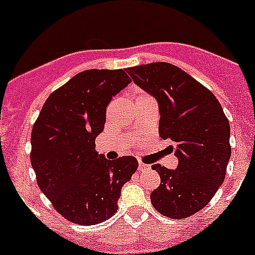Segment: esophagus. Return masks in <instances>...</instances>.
<instances>
[{
	"label": "esophagus",
	"mask_w": 255,
	"mask_h": 255,
	"mask_svg": "<svg viewBox=\"0 0 255 255\" xmlns=\"http://www.w3.org/2000/svg\"><path fill=\"white\" fill-rule=\"evenodd\" d=\"M138 170H139V172H145L147 170H149V166L145 163H143V162H140L138 166Z\"/></svg>",
	"instance_id": "obj_1"
}]
</instances>
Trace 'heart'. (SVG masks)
Segmentation results:
<instances>
[{"mask_svg":"<svg viewBox=\"0 0 255 255\" xmlns=\"http://www.w3.org/2000/svg\"><path fill=\"white\" fill-rule=\"evenodd\" d=\"M139 97H141V96H139Z\"/></svg>","mask_w":255,"mask_h":255,"instance_id":"heart-1","label":"heart"}]
</instances>
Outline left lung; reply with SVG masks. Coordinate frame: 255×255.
<instances>
[{
	"mask_svg": "<svg viewBox=\"0 0 255 255\" xmlns=\"http://www.w3.org/2000/svg\"><path fill=\"white\" fill-rule=\"evenodd\" d=\"M126 71L157 100L159 136L173 141L171 150L179 158L176 170L152 166L161 177L152 206L173 220L190 217L211 202L226 176L229 120L215 94L175 65L152 62Z\"/></svg>",
	"mask_w": 255,
	"mask_h": 255,
	"instance_id": "left-lung-1",
	"label": "left lung"
}]
</instances>
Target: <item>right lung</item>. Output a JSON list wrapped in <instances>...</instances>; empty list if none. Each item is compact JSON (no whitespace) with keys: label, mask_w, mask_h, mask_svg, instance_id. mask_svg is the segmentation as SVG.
<instances>
[{"label":"right lung","mask_w":255,"mask_h":255,"mask_svg":"<svg viewBox=\"0 0 255 255\" xmlns=\"http://www.w3.org/2000/svg\"><path fill=\"white\" fill-rule=\"evenodd\" d=\"M131 83L125 70H85L49 94L31 130V167L52 206L67 221L97 225L116 213L124 184L138 168L132 155L96 152L112 97Z\"/></svg>","instance_id":"obj_1"}]
</instances>
